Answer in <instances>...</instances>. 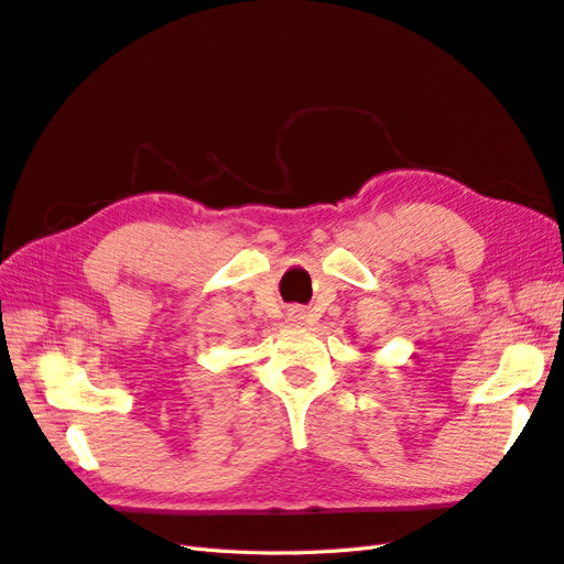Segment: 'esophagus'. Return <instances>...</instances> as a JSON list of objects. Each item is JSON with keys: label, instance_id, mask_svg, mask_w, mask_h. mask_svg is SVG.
<instances>
[{"label": "esophagus", "instance_id": "esophagus-1", "mask_svg": "<svg viewBox=\"0 0 564 564\" xmlns=\"http://www.w3.org/2000/svg\"><path fill=\"white\" fill-rule=\"evenodd\" d=\"M288 316H291V322L302 324V322H305V310H302V307H293V310H288Z\"/></svg>", "mask_w": 564, "mask_h": 564}]
</instances>
